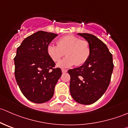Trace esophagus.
Here are the masks:
<instances>
[{"label": "esophagus", "instance_id": "34e87169", "mask_svg": "<svg viewBox=\"0 0 128 128\" xmlns=\"http://www.w3.org/2000/svg\"><path fill=\"white\" fill-rule=\"evenodd\" d=\"M67 72H68V70H67L66 69H62V72L63 74H64V73H66Z\"/></svg>", "mask_w": 128, "mask_h": 128}]
</instances>
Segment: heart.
Wrapping results in <instances>:
<instances>
[{"label":"heart","mask_w":128,"mask_h":128,"mask_svg":"<svg viewBox=\"0 0 128 128\" xmlns=\"http://www.w3.org/2000/svg\"><path fill=\"white\" fill-rule=\"evenodd\" d=\"M57 43L58 45L48 44L47 52L54 62L59 61L66 54L67 56L57 64L59 68H68L75 64L81 66L87 62L90 56L88 42L74 35L60 37Z\"/></svg>","instance_id":"b5f03b06"}]
</instances>
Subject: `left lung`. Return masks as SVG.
Masks as SVG:
<instances>
[{
	"mask_svg": "<svg viewBox=\"0 0 128 128\" xmlns=\"http://www.w3.org/2000/svg\"><path fill=\"white\" fill-rule=\"evenodd\" d=\"M88 42L90 54L86 63L69 69L70 93L74 100L83 104L95 103L104 94L110 84L114 65L106 45L89 33H77Z\"/></svg>",
	"mask_w": 128,
	"mask_h": 128,
	"instance_id": "8db88e82",
	"label": "left lung"
}]
</instances>
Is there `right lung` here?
Here are the masks:
<instances>
[{"label":"right lung","mask_w":128,"mask_h":128,"mask_svg":"<svg viewBox=\"0 0 128 128\" xmlns=\"http://www.w3.org/2000/svg\"><path fill=\"white\" fill-rule=\"evenodd\" d=\"M58 34L38 31L26 38L14 58L16 81L24 95L35 104L49 101L62 75L49 56L47 46Z\"/></svg>","instance_id":"1"}]
</instances>
